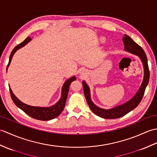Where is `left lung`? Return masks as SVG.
Here are the masks:
<instances>
[{"label":"left lung","mask_w":157,"mask_h":157,"mask_svg":"<svg viewBox=\"0 0 157 157\" xmlns=\"http://www.w3.org/2000/svg\"><path fill=\"white\" fill-rule=\"evenodd\" d=\"M123 42L124 44V51L138 56L140 59L141 60L143 67H144V78H143L142 84L138 89V92H136V94L129 101H127L122 105L109 109H105L98 107L92 101L89 86L85 81L82 82L84 95L90 108L95 115L104 119H111L121 117L126 115L127 113L132 111L136 107H137V106L142 101L144 94L145 89L149 82L150 72L148 65V60L144 50L142 48L141 46L136 44L129 36L126 34H125L123 37Z\"/></svg>","instance_id":"1"}]
</instances>
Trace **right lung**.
Segmentation results:
<instances>
[{"instance_id": "obj_1", "label": "right lung", "mask_w": 157, "mask_h": 157, "mask_svg": "<svg viewBox=\"0 0 157 157\" xmlns=\"http://www.w3.org/2000/svg\"><path fill=\"white\" fill-rule=\"evenodd\" d=\"M32 38L30 37H28L24 41L22 42L21 44H18L13 48L11 53V55H10L8 65L6 67V71H7L9 66L10 65V63H11L13 56L14 55L15 52L19 48H21L24 46H25L28 42H30ZM75 76H72L71 78L67 79L62 86L61 96V98H60L59 101L56 103H55V105H53L51 106H48V107L35 106L25 104L24 102H21L20 100H19V98H17L16 96L13 94L12 90L10 88V86L9 91L10 94H11V98L13 100V101L14 102L15 105L19 109H21L23 112H25L26 113V114L36 119L41 120V121H48V120H51L52 119L56 118V117H58L62 113L63 109L65 107L67 98L69 86L71 84V83L73 81L75 80Z\"/></svg>"}]
</instances>
